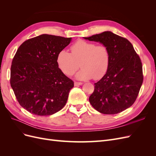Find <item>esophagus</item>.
<instances>
[{
  "label": "esophagus",
  "instance_id": "obj_1",
  "mask_svg": "<svg viewBox=\"0 0 156 156\" xmlns=\"http://www.w3.org/2000/svg\"><path fill=\"white\" fill-rule=\"evenodd\" d=\"M83 83H81V82H77V81H75L74 83V85L75 86H79V85H81Z\"/></svg>",
  "mask_w": 156,
  "mask_h": 156
}]
</instances>
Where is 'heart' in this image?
<instances>
[{"instance_id": "1", "label": "heart", "mask_w": 156, "mask_h": 156, "mask_svg": "<svg viewBox=\"0 0 156 156\" xmlns=\"http://www.w3.org/2000/svg\"><path fill=\"white\" fill-rule=\"evenodd\" d=\"M70 51L71 54L65 50L60 51L56 57L58 66L65 75H73L79 65L82 68L76 75L79 79L98 80L107 72L111 57L106 45L79 40L70 47Z\"/></svg>"}]
</instances>
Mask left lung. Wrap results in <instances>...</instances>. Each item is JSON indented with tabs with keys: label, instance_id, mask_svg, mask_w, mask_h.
Instances as JSON below:
<instances>
[{
	"label": "left lung",
	"instance_id": "8db88e82",
	"mask_svg": "<svg viewBox=\"0 0 156 156\" xmlns=\"http://www.w3.org/2000/svg\"><path fill=\"white\" fill-rule=\"evenodd\" d=\"M100 42L110 51L107 72L94 83L89 101L103 114L115 115L130 107L135 101L143 81V66L131 42L110 31L84 37Z\"/></svg>",
	"mask_w": 156,
	"mask_h": 156
}]
</instances>
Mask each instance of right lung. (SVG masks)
Returning a JSON list of instances; mask_svg holds the SVG:
<instances>
[{
	"instance_id": "right-lung-1",
	"label": "right lung",
	"mask_w": 156,
	"mask_h": 156,
	"mask_svg": "<svg viewBox=\"0 0 156 156\" xmlns=\"http://www.w3.org/2000/svg\"><path fill=\"white\" fill-rule=\"evenodd\" d=\"M72 37L41 34L20 46L12 60L10 84L17 101L38 116L55 114L64 107L74 86L56 63Z\"/></svg>"
}]
</instances>
